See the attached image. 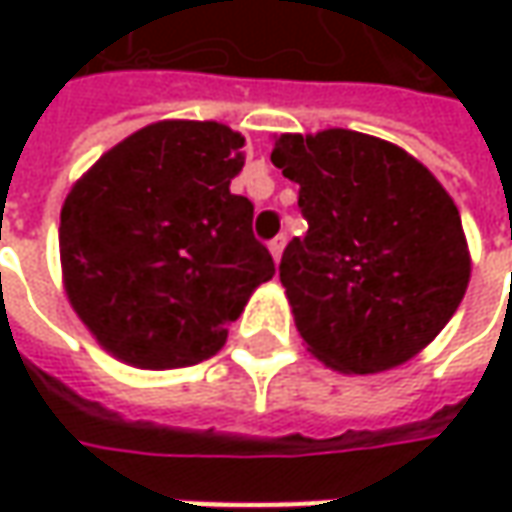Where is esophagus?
<instances>
[{
	"instance_id": "1",
	"label": "esophagus",
	"mask_w": 512,
	"mask_h": 512,
	"mask_svg": "<svg viewBox=\"0 0 512 512\" xmlns=\"http://www.w3.org/2000/svg\"><path fill=\"white\" fill-rule=\"evenodd\" d=\"M285 245H287V236L285 233H282V236H276V239H273V242H270V253H273V259H276V262H279V259H282V253H285Z\"/></svg>"
}]
</instances>
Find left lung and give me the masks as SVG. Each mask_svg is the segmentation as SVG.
Wrapping results in <instances>:
<instances>
[{
	"label": "left lung",
	"mask_w": 512,
	"mask_h": 512,
	"mask_svg": "<svg viewBox=\"0 0 512 512\" xmlns=\"http://www.w3.org/2000/svg\"><path fill=\"white\" fill-rule=\"evenodd\" d=\"M270 162L299 185L305 239L279 279L307 350L339 373L419 356L470 285L459 207L407 150L347 128L273 136Z\"/></svg>",
	"instance_id": "1"
}]
</instances>
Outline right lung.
I'll list each match as a JSON object with an SVG mask.
<instances>
[{
	"label": "right lung",
	"mask_w": 512,
	"mask_h": 512,
	"mask_svg": "<svg viewBox=\"0 0 512 512\" xmlns=\"http://www.w3.org/2000/svg\"><path fill=\"white\" fill-rule=\"evenodd\" d=\"M245 136L162 119L102 153L59 216L62 285L119 362L173 370L216 356L276 267L253 239V205L230 193Z\"/></svg>",
	"instance_id": "add662e5"
}]
</instances>
